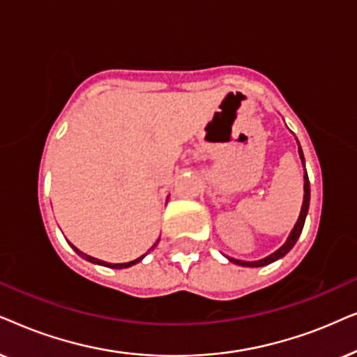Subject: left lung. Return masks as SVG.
Segmentation results:
<instances>
[{"label": "left lung", "mask_w": 357, "mask_h": 357, "mask_svg": "<svg viewBox=\"0 0 357 357\" xmlns=\"http://www.w3.org/2000/svg\"><path fill=\"white\" fill-rule=\"evenodd\" d=\"M298 144V142H297ZM298 155H301V160H302V165L305 166V158H303V153H302V149H301V144H298ZM303 202H302V208H301V215L297 218V223L294 225L291 235H289V238L286 240V243H284L281 248L275 250L273 255L266 256V258L259 259V261H241V259H235V258H230V256H227L228 259L231 261V263L235 264H240V266H245V268H261V266H266V264H271L274 263V261L281 259L286 256L289 251L294 248V245L297 243L298 236L302 234V228H303V223H305V217H307V212H308V206H310V181H308V174L307 171L303 173Z\"/></svg>", "instance_id": "8db88e82"}]
</instances>
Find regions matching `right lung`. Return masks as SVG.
<instances>
[{
	"instance_id": "obj_1",
	"label": "right lung",
	"mask_w": 357,
	"mask_h": 357,
	"mask_svg": "<svg viewBox=\"0 0 357 357\" xmlns=\"http://www.w3.org/2000/svg\"><path fill=\"white\" fill-rule=\"evenodd\" d=\"M158 241H160V238H158ZM158 241H156V243L151 246L150 250H153L156 245H158ZM71 245V243H70ZM71 248H73L76 253H78L79 256H83L84 259L86 261H89V263H94V264H101V266H106V268H114V269H123V268H130V266H134V264H137L139 263V261H142L145 258V255L144 256H140V258H137V259H134V261H129V263H116V264H111V263H106V261H101V259H98V258H93V256H89V255H86V253H82V251H79L78 248H76V246H73L71 245Z\"/></svg>"
}]
</instances>
